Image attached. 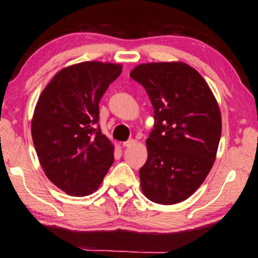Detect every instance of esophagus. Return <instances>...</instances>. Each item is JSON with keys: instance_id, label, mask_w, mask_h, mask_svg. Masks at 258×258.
I'll list each match as a JSON object with an SVG mask.
<instances>
[{"instance_id": "obj_1", "label": "esophagus", "mask_w": 258, "mask_h": 258, "mask_svg": "<svg viewBox=\"0 0 258 258\" xmlns=\"http://www.w3.org/2000/svg\"><path fill=\"white\" fill-rule=\"evenodd\" d=\"M134 145H135V140L131 139V140H127V141H125V142L123 143V147H125V148H131V147H133Z\"/></svg>"}]
</instances>
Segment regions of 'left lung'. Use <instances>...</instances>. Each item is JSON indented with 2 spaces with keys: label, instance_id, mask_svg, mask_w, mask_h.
I'll list each match as a JSON object with an SVG mask.
<instances>
[{
  "label": "left lung",
  "instance_id": "1",
  "mask_svg": "<svg viewBox=\"0 0 258 258\" xmlns=\"http://www.w3.org/2000/svg\"><path fill=\"white\" fill-rule=\"evenodd\" d=\"M131 77L145 87L154 107L141 189L154 203H181L202 185L215 161L222 132L216 100L200 74L182 62L140 64Z\"/></svg>",
  "mask_w": 258,
  "mask_h": 258
}]
</instances>
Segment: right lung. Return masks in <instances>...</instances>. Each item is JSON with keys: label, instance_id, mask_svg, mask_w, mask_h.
Returning <instances> with one entry per match:
<instances>
[{"label": "right lung", "instance_id": "right-lung-1", "mask_svg": "<svg viewBox=\"0 0 258 258\" xmlns=\"http://www.w3.org/2000/svg\"><path fill=\"white\" fill-rule=\"evenodd\" d=\"M121 66L86 61L60 71L43 90L32 120L35 150L47 178L68 195L89 196L113 163L101 133L99 102Z\"/></svg>", "mask_w": 258, "mask_h": 258}]
</instances>
